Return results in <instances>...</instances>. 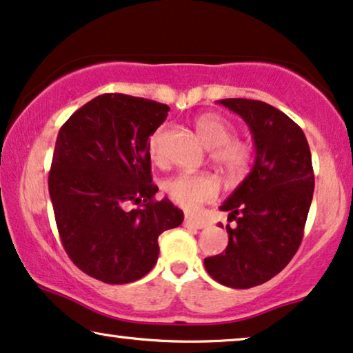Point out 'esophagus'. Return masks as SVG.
I'll list each match as a JSON object with an SVG mask.
<instances>
[{"instance_id": "obj_1", "label": "esophagus", "mask_w": 353, "mask_h": 353, "mask_svg": "<svg viewBox=\"0 0 353 353\" xmlns=\"http://www.w3.org/2000/svg\"><path fill=\"white\" fill-rule=\"evenodd\" d=\"M184 225L185 228H192V229H203L205 223L200 219H194V218H190V216H187L184 221Z\"/></svg>"}]
</instances>
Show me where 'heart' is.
<instances>
[{"mask_svg": "<svg viewBox=\"0 0 353 353\" xmlns=\"http://www.w3.org/2000/svg\"><path fill=\"white\" fill-rule=\"evenodd\" d=\"M195 129L206 148L213 150L211 158L229 177H239L247 171L252 161V148L247 143L234 140L236 130L224 117L203 114L195 121ZM161 137L159 129L148 142V152L154 161L161 159ZM164 192L182 208L194 211L200 205L216 199L218 182L210 174H177L164 182Z\"/></svg>", "mask_w": 353, "mask_h": 353, "instance_id": "1", "label": "heart"}]
</instances>
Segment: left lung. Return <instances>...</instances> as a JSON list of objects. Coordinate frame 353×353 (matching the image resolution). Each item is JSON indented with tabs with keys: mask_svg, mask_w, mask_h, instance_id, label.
<instances>
[{
	"mask_svg": "<svg viewBox=\"0 0 353 353\" xmlns=\"http://www.w3.org/2000/svg\"><path fill=\"white\" fill-rule=\"evenodd\" d=\"M218 103L247 122L255 159L219 206L236 225H225L228 247L205 258V268L219 284L248 289L274 278L299 250L314 190L312 153L303 130L278 108L247 98Z\"/></svg>",
	"mask_w": 353,
	"mask_h": 353,
	"instance_id": "1",
	"label": "left lung"
}]
</instances>
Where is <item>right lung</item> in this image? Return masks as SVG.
Listing matches in <instances>:
<instances>
[{"label":"right lung","mask_w":353,"mask_h":353,"mask_svg":"<svg viewBox=\"0 0 353 353\" xmlns=\"http://www.w3.org/2000/svg\"><path fill=\"white\" fill-rule=\"evenodd\" d=\"M168 111L105 93L79 108L56 139L48 189L61 242L79 270L106 284L143 278L157 265L159 234L184 221L168 199L153 200L148 142Z\"/></svg>","instance_id":"obj_1"}]
</instances>
